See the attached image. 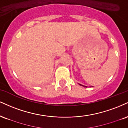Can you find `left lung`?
I'll return each mask as SVG.
<instances>
[{"mask_svg":"<svg viewBox=\"0 0 128 128\" xmlns=\"http://www.w3.org/2000/svg\"><path fill=\"white\" fill-rule=\"evenodd\" d=\"M80 85V86H84V87H85V88H87V86H84V85H82V84H79Z\"/></svg>","mask_w":128,"mask_h":128,"instance_id":"left-lung-1","label":"left lung"}]
</instances>
